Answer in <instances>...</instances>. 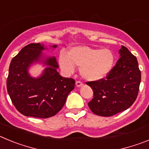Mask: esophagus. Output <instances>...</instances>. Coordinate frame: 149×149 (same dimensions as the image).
I'll return each mask as SVG.
<instances>
[{"mask_svg":"<svg viewBox=\"0 0 149 149\" xmlns=\"http://www.w3.org/2000/svg\"><path fill=\"white\" fill-rule=\"evenodd\" d=\"M83 85H84V84H83L82 82H81V81H76V86H77V87H81V86H82Z\"/></svg>","mask_w":149,"mask_h":149,"instance_id":"34e87169","label":"esophagus"}]
</instances>
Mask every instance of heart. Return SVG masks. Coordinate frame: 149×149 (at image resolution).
I'll return each instance as SVG.
<instances>
[{"label": "heart", "instance_id": "heart-1", "mask_svg": "<svg viewBox=\"0 0 149 149\" xmlns=\"http://www.w3.org/2000/svg\"><path fill=\"white\" fill-rule=\"evenodd\" d=\"M62 70L66 74L73 73L75 66L80 74L89 81H99L106 77L114 64V55L109 49H98L88 46H76L59 56Z\"/></svg>", "mask_w": 149, "mask_h": 149}]
</instances>
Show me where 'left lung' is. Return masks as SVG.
Returning a JSON list of instances; mask_svg holds the SVG:
<instances>
[{"label":"left lung","mask_w":149,"mask_h":149,"mask_svg":"<svg viewBox=\"0 0 149 149\" xmlns=\"http://www.w3.org/2000/svg\"><path fill=\"white\" fill-rule=\"evenodd\" d=\"M120 58L105 78L86 82L93 91L88 103L93 113L112 116L127 110L136 101L141 81L136 57L122 45Z\"/></svg>","instance_id":"8db88e82"}]
</instances>
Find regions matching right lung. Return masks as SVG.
I'll use <instances>...</instances> for the list:
<instances>
[{"instance_id": "right-lung-1", "label": "right lung", "mask_w": 149, "mask_h": 149, "mask_svg": "<svg viewBox=\"0 0 149 149\" xmlns=\"http://www.w3.org/2000/svg\"><path fill=\"white\" fill-rule=\"evenodd\" d=\"M45 49L40 43L27 45L13 57L9 68L8 94L17 110L26 116L41 119L54 116L74 88V79L62 77L56 71L59 65L54 56L43 57L42 51ZM36 61H42L47 67L40 77L35 79L29 74L28 68Z\"/></svg>"}]
</instances>
